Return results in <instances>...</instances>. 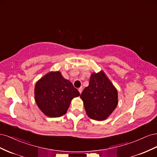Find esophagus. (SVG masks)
Returning <instances> with one entry per match:
<instances>
[{
    "label": "esophagus",
    "instance_id": "obj_1",
    "mask_svg": "<svg viewBox=\"0 0 157 157\" xmlns=\"http://www.w3.org/2000/svg\"><path fill=\"white\" fill-rule=\"evenodd\" d=\"M78 91L80 92V94L82 93V88H78Z\"/></svg>",
    "mask_w": 157,
    "mask_h": 157
}]
</instances>
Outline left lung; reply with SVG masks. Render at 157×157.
<instances>
[{"instance_id": "8db88e82", "label": "left lung", "mask_w": 157, "mask_h": 157, "mask_svg": "<svg viewBox=\"0 0 157 157\" xmlns=\"http://www.w3.org/2000/svg\"><path fill=\"white\" fill-rule=\"evenodd\" d=\"M87 115L92 119L105 120L118 104V92L103 71L93 73L88 86L80 95Z\"/></svg>"}]
</instances>
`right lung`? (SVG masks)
Instances as JSON below:
<instances>
[{
  "label": "right lung",
  "mask_w": 157,
  "mask_h": 157,
  "mask_svg": "<svg viewBox=\"0 0 157 157\" xmlns=\"http://www.w3.org/2000/svg\"><path fill=\"white\" fill-rule=\"evenodd\" d=\"M79 96L78 90L59 71L47 73L35 84V101L41 111L49 117L65 115L71 100Z\"/></svg>",
  "instance_id": "add662e5"
}]
</instances>
